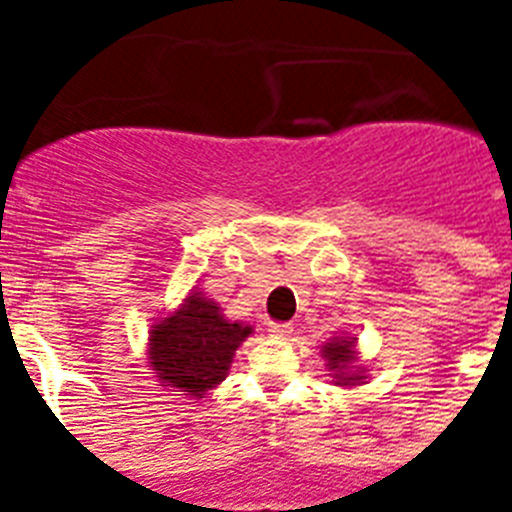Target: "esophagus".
<instances>
[{"instance_id": "esophagus-1", "label": "esophagus", "mask_w": 512, "mask_h": 512, "mask_svg": "<svg viewBox=\"0 0 512 512\" xmlns=\"http://www.w3.org/2000/svg\"><path fill=\"white\" fill-rule=\"evenodd\" d=\"M269 333H271V336L284 338V336H289V333H292V328H289L287 323H271L269 325Z\"/></svg>"}]
</instances>
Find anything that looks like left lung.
Wrapping results in <instances>:
<instances>
[{
  "mask_svg": "<svg viewBox=\"0 0 512 512\" xmlns=\"http://www.w3.org/2000/svg\"><path fill=\"white\" fill-rule=\"evenodd\" d=\"M356 338H330V343L323 346V359L325 366H328V372H333V379L336 384L346 387V384H361L364 382V366H354L356 364V351H354Z\"/></svg>",
  "mask_w": 512,
  "mask_h": 512,
  "instance_id": "left-lung-1",
  "label": "left lung"
}]
</instances>
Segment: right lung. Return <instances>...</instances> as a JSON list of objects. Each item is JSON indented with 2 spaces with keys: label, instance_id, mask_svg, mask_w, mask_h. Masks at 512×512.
I'll return each mask as SVG.
<instances>
[{
  "label": "right lung",
  "instance_id": "right-lung-1",
  "mask_svg": "<svg viewBox=\"0 0 512 512\" xmlns=\"http://www.w3.org/2000/svg\"><path fill=\"white\" fill-rule=\"evenodd\" d=\"M251 333V325L228 320L217 302L194 289L171 315L151 325L148 364L161 387L200 400L228 377L235 348Z\"/></svg>",
  "mask_w": 512,
  "mask_h": 512
}]
</instances>
